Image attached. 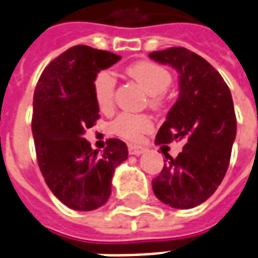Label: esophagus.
I'll return each mask as SVG.
<instances>
[{"label": "esophagus", "mask_w": 258, "mask_h": 258, "mask_svg": "<svg viewBox=\"0 0 258 258\" xmlns=\"http://www.w3.org/2000/svg\"><path fill=\"white\" fill-rule=\"evenodd\" d=\"M145 151H146V149L143 146H135V145H130L128 146V153L131 155H139L145 153Z\"/></svg>", "instance_id": "esophagus-1"}]
</instances>
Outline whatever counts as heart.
I'll return each instance as SVG.
<instances>
[{"mask_svg": "<svg viewBox=\"0 0 258 258\" xmlns=\"http://www.w3.org/2000/svg\"><path fill=\"white\" fill-rule=\"evenodd\" d=\"M131 78L150 94V103L158 107L164 100V92L172 84V74L162 64L151 60H141L127 69ZM115 77L108 70H101L93 80V93L98 108L104 113H111L115 108ZM153 128V120L147 115L121 113L111 124V131L117 137L138 142Z\"/></svg>", "mask_w": 258, "mask_h": 258, "instance_id": "heart-1", "label": "heart"}]
</instances>
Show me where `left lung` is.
I'll return each instance as SVG.
<instances>
[{
  "instance_id": "left-lung-1",
  "label": "left lung",
  "mask_w": 258,
  "mask_h": 258,
  "mask_svg": "<svg viewBox=\"0 0 258 258\" xmlns=\"http://www.w3.org/2000/svg\"><path fill=\"white\" fill-rule=\"evenodd\" d=\"M149 56L180 74V96L161 125L155 145L177 139L185 143L176 158L164 151L169 161L153 180V190L170 207L194 208L215 192L229 168L237 134L233 98L221 74L184 47L153 51Z\"/></svg>"
}]
</instances>
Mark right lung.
I'll return each mask as SVG.
<instances>
[{"label": "right lung", "mask_w": 258, "mask_h": 258, "mask_svg": "<svg viewBox=\"0 0 258 258\" xmlns=\"http://www.w3.org/2000/svg\"><path fill=\"white\" fill-rule=\"evenodd\" d=\"M119 59L109 51L74 46L50 62L35 88L32 134L37 164L55 198L76 211L107 203L116 166L128 157L120 139H108L98 154L84 138L100 117L94 77Z\"/></svg>", "instance_id": "1"}]
</instances>
